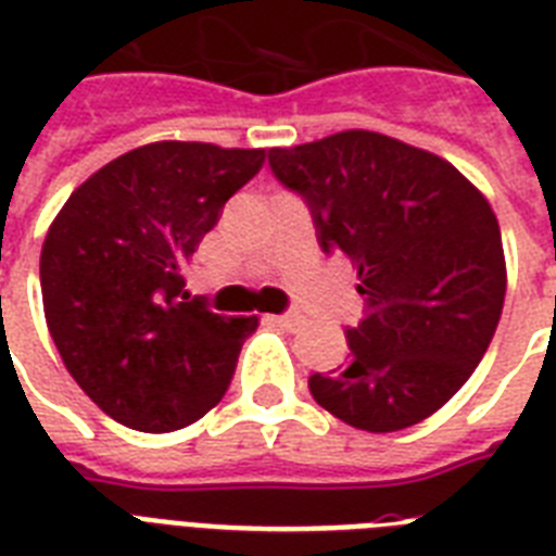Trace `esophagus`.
<instances>
[{
    "label": "esophagus",
    "mask_w": 556,
    "mask_h": 556,
    "mask_svg": "<svg viewBox=\"0 0 556 556\" xmlns=\"http://www.w3.org/2000/svg\"><path fill=\"white\" fill-rule=\"evenodd\" d=\"M270 320L279 323L282 329L296 331V329H300V326H303V323H305V317H303V314H296V312H288V314H277V317H270Z\"/></svg>",
    "instance_id": "1"
}]
</instances>
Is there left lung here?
Here are the masks:
<instances>
[{
	"label": "left lung",
	"mask_w": 556,
	"mask_h": 556,
	"mask_svg": "<svg viewBox=\"0 0 556 556\" xmlns=\"http://www.w3.org/2000/svg\"><path fill=\"white\" fill-rule=\"evenodd\" d=\"M303 192L326 253H346L369 314L349 364L312 375L314 401L366 432L430 418L465 387L500 326L505 251L496 213L450 161L369 129L268 152Z\"/></svg>",
	"instance_id": "1"
}]
</instances>
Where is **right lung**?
<instances>
[{
  "instance_id": "right-lung-1",
  "label": "right lung",
  "mask_w": 556,
  "mask_h": 556,
  "mask_svg": "<svg viewBox=\"0 0 556 556\" xmlns=\"http://www.w3.org/2000/svg\"><path fill=\"white\" fill-rule=\"evenodd\" d=\"M265 150L155 141L91 173L48 227L42 308L77 387L124 427L173 432L222 401L256 317L213 314L181 268Z\"/></svg>"
}]
</instances>
